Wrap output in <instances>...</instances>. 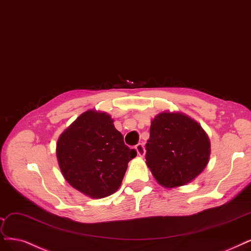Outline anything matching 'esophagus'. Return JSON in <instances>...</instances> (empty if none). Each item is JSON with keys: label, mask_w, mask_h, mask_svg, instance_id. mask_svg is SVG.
Returning <instances> with one entry per match:
<instances>
[{"label": "esophagus", "mask_w": 251, "mask_h": 251, "mask_svg": "<svg viewBox=\"0 0 251 251\" xmlns=\"http://www.w3.org/2000/svg\"><path fill=\"white\" fill-rule=\"evenodd\" d=\"M136 151H137V153L140 155V157H143V155L145 154V146L143 143H138L136 145Z\"/></svg>", "instance_id": "obj_1"}]
</instances>
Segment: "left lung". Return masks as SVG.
Instances as JSON below:
<instances>
[{"label": "left lung", "mask_w": 251, "mask_h": 251, "mask_svg": "<svg viewBox=\"0 0 251 251\" xmlns=\"http://www.w3.org/2000/svg\"><path fill=\"white\" fill-rule=\"evenodd\" d=\"M145 159L163 187L184 186L202 172L210 158V140L202 127L180 113L163 112L151 122Z\"/></svg>", "instance_id": "left-lung-1"}]
</instances>
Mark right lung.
<instances>
[{
  "label": "right lung",
  "mask_w": 251,
  "mask_h": 251,
  "mask_svg": "<svg viewBox=\"0 0 251 251\" xmlns=\"http://www.w3.org/2000/svg\"><path fill=\"white\" fill-rule=\"evenodd\" d=\"M137 155L106 113L86 111L60 136L57 159L65 179L92 198H103L122 185L127 163Z\"/></svg>",
  "instance_id": "add662e5"
}]
</instances>
